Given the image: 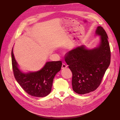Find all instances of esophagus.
Listing matches in <instances>:
<instances>
[{"label":"esophagus","instance_id":"34e87169","mask_svg":"<svg viewBox=\"0 0 120 120\" xmlns=\"http://www.w3.org/2000/svg\"><path fill=\"white\" fill-rule=\"evenodd\" d=\"M67 67V66L65 64H64V63L62 64V69H64V68H66Z\"/></svg>","mask_w":120,"mask_h":120}]
</instances>
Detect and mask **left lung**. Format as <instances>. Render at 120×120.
Returning a JSON list of instances; mask_svg holds the SVG:
<instances>
[{
  "instance_id": "8db88e82",
  "label": "left lung",
  "mask_w": 120,
  "mask_h": 120,
  "mask_svg": "<svg viewBox=\"0 0 120 120\" xmlns=\"http://www.w3.org/2000/svg\"><path fill=\"white\" fill-rule=\"evenodd\" d=\"M96 34L101 36L98 47L89 50L82 46L69 51L65 56V61L72 74V89L79 94L96 90L110 63L108 35L101 26L97 27Z\"/></svg>"
}]
</instances>
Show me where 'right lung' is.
I'll return each instance as SVG.
<instances>
[{
    "label": "right lung",
    "instance_id": "1",
    "mask_svg": "<svg viewBox=\"0 0 120 120\" xmlns=\"http://www.w3.org/2000/svg\"><path fill=\"white\" fill-rule=\"evenodd\" d=\"M11 63L14 76L18 83L28 94L36 97H45L50 93L53 78L62 65L61 61L48 62L39 71L23 73L18 68L12 49Z\"/></svg>",
    "mask_w": 120,
    "mask_h": 120
}]
</instances>
